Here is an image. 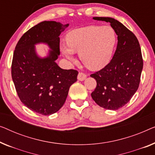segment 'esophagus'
Listing matches in <instances>:
<instances>
[{
  "mask_svg": "<svg viewBox=\"0 0 155 155\" xmlns=\"http://www.w3.org/2000/svg\"><path fill=\"white\" fill-rule=\"evenodd\" d=\"M87 76V75L85 73H79L78 75V80H80V81H83V80H84L85 79H86Z\"/></svg>",
  "mask_w": 155,
  "mask_h": 155,
  "instance_id": "esophagus-1",
  "label": "esophagus"
}]
</instances>
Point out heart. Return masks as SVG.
Masks as SVG:
<instances>
[{"instance_id": "b5f03b06", "label": "heart", "mask_w": 155, "mask_h": 155, "mask_svg": "<svg viewBox=\"0 0 155 155\" xmlns=\"http://www.w3.org/2000/svg\"><path fill=\"white\" fill-rule=\"evenodd\" d=\"M66 45L60 50L67 59L73 61L79 53L81 61L91 70H99L108 64L115 43V33L109 26H89L75 29L66 36Z\"/></svg>"}]
</instances>
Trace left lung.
Instances as JSON below:
<instances>
[{
  "label": "left lung",
  "instance_id": "1",
  "mask_svg": "<svg viewBox=\"0 0 155 155\" xmlns=\"http://www.w3.org/2000/svg\"><path fill=\"white\" fill-rule=\"evenodd\" d=\"M109 22L117 35V45L107 66L90 75L96 81L91 97L99 106L116 110L126 105L136 92L143 61L137 38L117 20L111 17H93Z\"/></svg>",
  "mask_w": 155,
  "mask_h": 155
}]
</instances>
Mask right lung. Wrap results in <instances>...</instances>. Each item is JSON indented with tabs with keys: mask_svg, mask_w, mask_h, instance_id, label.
<instances>
[{
	"mask_svg": "<svg viewBox=\"0 0 155 155\" xmlns=\"http://www.w3.org/2000/svg\"><path fill=\"white\" fill-rule=\"evenodd\" d=\"M68 26L54 21L40 22L22 35L15 48L13 82L22 104L35 113H57L66 101L70 87L77 81V71L62 69L55 62L60 54L59 35ZM41 43L50 48L45 58H40L35 49Z\"/></svg>",
	"mask_w": 155,
	"mask_h": 155,
	"instance_id": "1",
	"label": "right lung"
}]
</instances>
